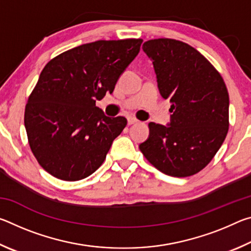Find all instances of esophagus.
<instances>
[{"mask_svg":"<svg viewBox=\"0 0 251 251\" xmlns=\"http://www.w3.org/2000/svg\"><path fill=\"white\" fill-rule=\"evenodd\" d=\"M127 121H128V125H133V124H136V123H138V120H136L135 117H128L127 118Z\"/></svg>","mask_w":251,"mask_h":251,"instance_id":"obj_1","label":"esophagus"}]
</instances>
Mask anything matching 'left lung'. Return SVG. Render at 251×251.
Instances as JSON below:
<instances>
[{
    "instance_id": "obj_1",
    "label": "left lung",
    "mask_w": 251,
    "mask_h": 251,
    "mask_svg": "<svg viewBox=\"0 0 251 251\" xmlns=\"http://www.w3.org/2000/svg\"><path fill=\"white\" fill-rule=\"evenodd\" d=\"M144 52L152 61L161 96L171 106L168 126L150 123V137L139 145L146 159L173 177L205 168L226 138L229 95L214 65L193 46L173 39L150 40Z\"/></svg>"
}]
</instances>
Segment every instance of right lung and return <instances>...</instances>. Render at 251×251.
<instances>
[{"mask_svg": "<svg viewBox=\"0 0 251 251\" xmlns=\"http://www.w3.org/2000/svg\"><path fill=\"white\" fill-rule=\"evenodd\" d=\"M142 43L127 39L83 44L55 56L41 72L24 124L33 155L50 175L79 180L104 163L127 120L105 116L96 100L112 94Z\"/></svg>", "mask_w": 251, "mask_h": 251, "instance_id": "obj_1", "label": "right lung"}]
</instances>
